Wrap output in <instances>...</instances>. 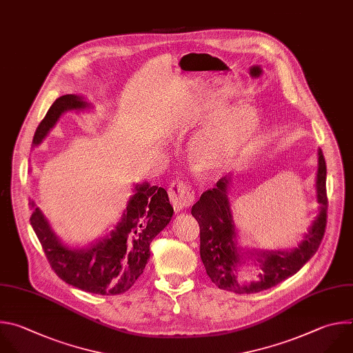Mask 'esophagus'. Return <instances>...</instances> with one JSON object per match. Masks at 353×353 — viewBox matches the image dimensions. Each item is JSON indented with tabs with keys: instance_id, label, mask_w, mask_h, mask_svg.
<instances>
[{
	"instance_id": "1",
	"label": "esophagus",
	"mask_w": 353,
	"mask_h": 353,
	"mask_svg": "<svg viewBox=\"0 0 353 353\" xmlns=\"http://www.w3.org/2000/svg\"><path fill=\"white\" fill-rule=\"evenodd\" d=\"M171 204L176 211L188 208L194 201V189L185 181H174L168 188Z\"/></svg>"
}]
</instances>
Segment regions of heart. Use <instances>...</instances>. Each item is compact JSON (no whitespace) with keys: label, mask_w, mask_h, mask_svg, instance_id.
<instances>
[{"label":"heart","mask_w":353,"mask_h":353,"mask_svg":"<svg viewBox=\"0 0 353 353\" xmlns=\"http://www.w3.org/2000/svg\"><path fill=\"white\" fill-rule=\"evenodd\" d=\"M259 128V117L252 108H241L224 115L216 125L197 137L192 154L199 170H223L250 143Z\"/></svg>","instance_id":"1"}]
</instances>
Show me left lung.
<instances>
[{"mask_svg": "<svg viewBox=\"0 0 353 353\" xmlns=\"http://www.w3.org/2000/svg\"><path fill=\"white\" fill-rule=\"evenodd\" d=\"M327 167L323 152L319 150V170L316 179L319 216L299 246L291 252H242L236 246V232L228 200V183L231 175L221 178L217 186L203 192L199 201L192 207V216L200 227V257L210 279L220 288L235 294H256L296 274L317 252L327 225ZM254 255L262 272L261 279L250 285L236 281L234 274L242 258Z\"/></svg>", "mask_w": 353, "mask_h": 353, "instance_id": "1", "label": "left lung"}]
</instances>
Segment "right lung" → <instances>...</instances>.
Listing matches in <instances>:
<instances>
[{
    "mask_svg": "<svg viewBox=\"0 0 353 353\" xmlns=\"http://www.w3.org/2000/svg\"><path fill=\"white\" fill-rule=\"evenodd\" d=\"M86 107L88 103L75 94L57 99L36 129L33 146L41 143L62 112ZM134 192L114 231L88 249L62 245L41 211L37 207L33 210L30 224L51 268L66 284L90 294L121 295L143 274L150 259V243L171 221L174 208L164 188L145 182L136 185Z\"/></svg>",
    "mask_w": 353,
    "mask_h": 353,
    "instance_id": "1",
    "label": "right lung"
}]
</instances>
